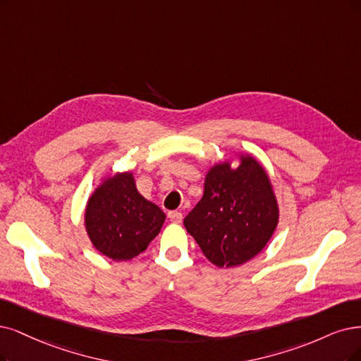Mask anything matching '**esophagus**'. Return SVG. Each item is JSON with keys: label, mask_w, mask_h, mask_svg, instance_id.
I'll return each mask as SVG.
<instances>
[{"label": "esophagus", "mask_w": 361, "mask_h": 361, "mask_svg": "<svg viewBox=\"0 0 361 361\" xmlns=\"http://www.w3.org/2000/svg\"><path fill=\"white\" fill-rule=\"evenodd\" d=\"M168 217H169V220L172 223H181V220H183V214H181V212H178V211H169L168 212Z\"/></svg>", "instance_id": "34e87169"}]
</instances>
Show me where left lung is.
<instances>
[{
	"label": "left lung",
	"instance_id": "obj_1",
	"mask_svg": "<svg viewBox=\"0 0 361 361\" xmlns=\"http://www.w3.org/2000/svg\"><path fill=\"white\" fill-rule=\"evenodd\" d=\"M278 224V205L263 168L252 157L212 166L204 196L184 219L207 259L219 268L243 264L268 244Z\"/></svg>",
	"mask_w": 361,
	"mask_h": 361
}]
</instances>
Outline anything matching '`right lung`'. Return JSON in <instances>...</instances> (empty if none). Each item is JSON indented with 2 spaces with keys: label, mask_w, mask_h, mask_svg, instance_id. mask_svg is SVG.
Returning <instances> with one entry per match:
<instances>
[{
  "label": "right lung",
  "mask_w": 361,
  "mask_h": 361,
  "mask_svg": "<svg viewBox=\"0 0 361 361\" xmlns=\"http://www.w3.org/2000/svg\"><path fill=\"white\" fill-rule=\"evenodd\" d=\"M164 221V211L138 193L129 172L104 181L86 208V229L92 244L113 260L138 256Z\"/></svg>",
  "instance_id": "1"
}]
</instances>
